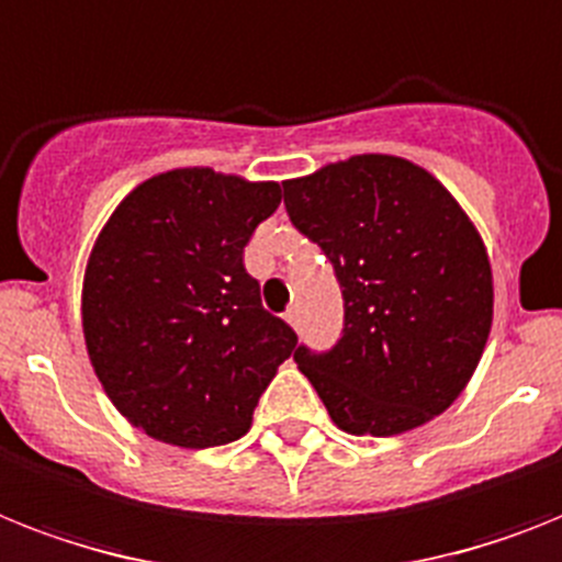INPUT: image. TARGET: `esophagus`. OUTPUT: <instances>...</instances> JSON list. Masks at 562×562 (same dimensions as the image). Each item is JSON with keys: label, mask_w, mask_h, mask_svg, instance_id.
Masks as SVG:
<instances>
[{"label": "esophagus", "mask_w": 562, "mask_h": 562, "mask_svg": "<svg viewBox=\"0 0 562 562\" xmlns=\"http://www.w3.org/2000/svg\"><path fill=\"white\" fill-rule=\"evenodd\" d=\"M285 321L291 323V326H300V305H289V312H285Z\"/></svg>", "instance_id": "1"}]
</instances>
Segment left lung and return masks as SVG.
Listing matches in <instances>:
<instances>
[{
	"label": "left lung",
	"mask_w": 562,
	"mask_h": 562,
	"mask_svg": "<svg viewBox=\"0 0 562 562\" xmlns=\"http://www.w3.org/2000/svg\"><path fill=\"white\" fill-rule=\"evenodd\" d=\"M291 225L335 268L344 328L294 360L352 436H398L471 381L494 317L485 245L427 170L355 155L282 184Z\"/></svg>",
	"instance_id": "8db88e82"
}]
</instances>
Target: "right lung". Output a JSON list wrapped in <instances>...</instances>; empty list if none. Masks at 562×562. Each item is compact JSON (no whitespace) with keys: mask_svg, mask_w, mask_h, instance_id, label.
Instances as JSON below:
<instances>
[{"mask_svg":"<svg viewBox=\"0 0 562 562\" xmlns=\"http://www.w3.org/2000/svg\"><path fill=\"white\" fill-rule=\"evenodd\" d=\"M280 207V184L172 170L135 187L91 250L83 335L117 409L158 441L227 445L294 352V328L262 308L245 245Z\"/></svg>","mask_w":562,"mask_h":562,"instance_id":"add662e5","label":"right lung"}]
</instances>
